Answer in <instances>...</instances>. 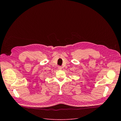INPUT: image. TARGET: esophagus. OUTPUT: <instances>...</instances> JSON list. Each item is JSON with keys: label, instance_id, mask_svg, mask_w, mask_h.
Wrapping results in <instances>:
<instances>
[{"label": "esophagus", "instance_id": "obj_1", "mask_svg": "<svg viewBox=\"0 0 121 121\" xmlns=\"http://www.w3.org/2000/svg\"><path fill=\"white\" fill-rule=\"evenodd\" d=\"M58 68L59 69V70H61V69H62V67L61 66H58Z\"/></svg>", "mask_w": 121, "mask_h": 121}]
</instances>
